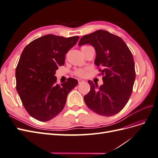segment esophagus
I'll list each match as a JSON object with an SVG mask.
<instances>
[{
    "instance_id": "obj_1",
    "label": "esophagus",
    "mask_w": 158,
    "mask_h": 158,
    "mask_svg": "<svg viewBox=\"0 0 158 158\" xmlns=\"http://www.w3.org/2000/svg\"><path fill=\"white\" fill-rule=\"evenodd\" d=\"M78 84H82V83L84 82V80H83L78 79Z\"/></svg>"
}]
</instances>
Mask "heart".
Listing matches in <instances>:
<instances>
[{
  "label": "heart",
  "mask_w": 158,
  "mask_h": 158,
  "mask_svg": "<svg viewBox=\"0 0 158 158\" xmlns=\"http://www.w3.org/2000/svg\"><path fill=\"white\" fill-rule=\"evenodd\" d=\"M88 47V46H83L82 47ZM87 71H88L87 69H76L74 71V74L77 76H79V77H85V76L87 75Z\"/></svg>",
  "instance_id": "b5f03b06"
}]
</instances>
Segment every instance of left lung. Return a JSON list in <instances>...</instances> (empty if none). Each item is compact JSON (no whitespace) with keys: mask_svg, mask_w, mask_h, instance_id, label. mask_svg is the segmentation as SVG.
Masks as SVG:
<instances>
[{"mask_svg":"<svg viewBox=\"0 0 158 158\" xmlns=\"http://www.w3.org/2000/svg\"><path fill=\"white\" fill-rule=\"evenodd\" d=\"M85 44L94 47L95 64L103 76V84L98 87L89 80L90 91L84 102L95 113L114 115L125 107L132 92L136 73L132 52L121 37L102 30L84 35L78 45Z\"/></svg>","mask_w":158,"mask_h":158,"instance_id":"8db88e82","label":"left lung"}]
</instances>
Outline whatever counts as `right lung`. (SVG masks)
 Wrapping results in <instances>:
<instances>
[{"label":"right lung","mask_w":158,"mask_h":158,"mask_svg":"<svg viewBox=\"0 0 158 158\" xmlns=\"http://www.w3.org/2000/svg\"><path fill=\"white\" fill-rule=\"evenodd\" d=\"M78 40L79 36L45 35L22 51L16 69V88L27 112L37 120L45 122L58 115L69 93L78 84L77 80L69 78L59 85L55 74Z\"/></svg>","instance_id":"right-lung-1"}]
</instances>
